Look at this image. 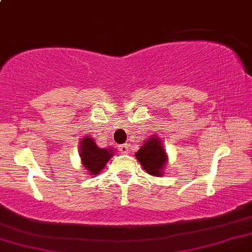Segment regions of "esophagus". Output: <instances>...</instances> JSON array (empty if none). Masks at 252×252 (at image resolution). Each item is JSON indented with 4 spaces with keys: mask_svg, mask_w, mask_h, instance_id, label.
<instances>
[{
    "mask_svg": "<svg viewBox=\"0 0 252 252\" xmlns=\"http://www.w3.org/2000/svg\"><path fill=\"white\" fill-rule=\"evenodd\" d=\"M117 148H118V150H120V153H122V154H126L129 151V144L128 143L120 144Z\"/></svg>",
    "mask_w": 252,
    "mask_h": 252,
    "instance_id": "obj_1",
    "label": "esophagus"
}]
</instances>
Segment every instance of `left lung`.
I'll list each match as a JSON object with an SVG mask.
<instances>
[{
  "mask_svg": "<svg viewBox=\"0 0 252 252\" xmlns=\"http://www.w3.org/2000/svg\"><path fill=\"white\" fill-rule=\"evenodd\" d=\"M136 158L148 174L160 176L162 169L166 162L165 151L162 147V142L157 137H150L136 153Z\"/></svg>",
  "mask_w": 252,
  "mask_h": 252,
  "instance_id": "8db88e82",
  "label": "left lung"
}]
</instances>
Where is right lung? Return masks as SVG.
I'll return each mask as SVG.
<instances>
[{
    "mask_svg": "<svg viewBox=\"0 0 252 252\" xmlns=\"http://www.w3.org/2000/svg\"><path fill=\"white\" fill-rule=\"evenodd\" d=\"M113 155V149H101L97 147L94 139L90 138L89 136L84 137L83 141L81 142L80 156L82 158V164L90 174H98Z\"/></svg>",
    "mask_w": 252,
    "mask_h": 252,
    "instance_id": "obj_1",
    "label": "right lung"
}]
</instances>
